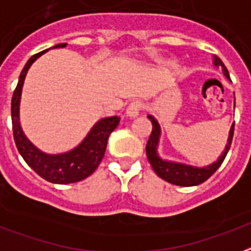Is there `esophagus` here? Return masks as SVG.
Masks as SVG:
<instances>
[{"label":"esophagus","instance_id":"esophagus-1","mask_svg":"<svg viewBox=\"0 0 251 251\" xmlns=\"http://www.w3.org/2000/svg\"><path fill=\"white\" fill-rule=\"evenodd\" d=\"M141 107H142L141 102H138V101L131 102L130 105L127 106V109H126V116L130 117V118H134V117H137L138 114H140Z\"/></svg>","mask_w":251,"mask_h":251}]
</instances>
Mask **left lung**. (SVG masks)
Instances as JSON below:
<instances>
[{
	"label": "left lung",
	"instance_id": "obj_1",
	"mask_svg": "<svg viewBox=\"0 0 251 251\" xmlns=\"http://www.w3.org/2000/svg\"><path fill=\"white\" fill-rule=\"evenodd\" d=\"M213 64L214 66H221L222 68V73L227 79H230L229 72L218 57L213 58ZM148 118L153 125V130L149 137V141L146 144V155L149 159L151 168L155 172V174L165 179L166 182L177 185V186H197L200 183L205 182L206 179L211 177L215 173V170L220 168L221 163L224 162L226 154L229 151L231 140H233V134H234V124L231 125L229 131V138H227V144L225 146L224 153L221 154L218 159L215 162L206 165L203 168H198V166H193V165H186L182 162H176V161H169V159H163L159 157L158 154V145L159 138H161V126H159L158 121L155 120L153 116H148Z\"/></svg>",
	"mask_w": 251,
	"mask_h": 251
}]
</instances>
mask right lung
Listing matches in <instances>:
<instances>
[{
	"mask_svg": "<svg viewBox=\"0 0 251 251\" xmlns=\"http://www.w3.org/2000/svg\"><path fill=\"white\" fill-rule=\"evenodd\" d=\"M66 44H59L53 48H65ZM44 50L37 53L22 69L17 88L13 93L12 98V124L14 142L22 158L30 166L34 172L46 181L51 183H73L82 181L101 163L103 154L107 146V138L111 131L116 129L120 124V117L113 116L101 118L97 121L89 131L82 142L75 146L74 149L59 154H48L41 151L37 146L27 140L25 133L22 131L21 122H20V102H21L22 86L26 77L27 70L30 69L33 62L41 55L46 53Z\"/></svg>",
	"mask_w": 251,
	"mask_h": 251,
	"instance_id": "1",
	"label": "right lung"
}]
</instances>
